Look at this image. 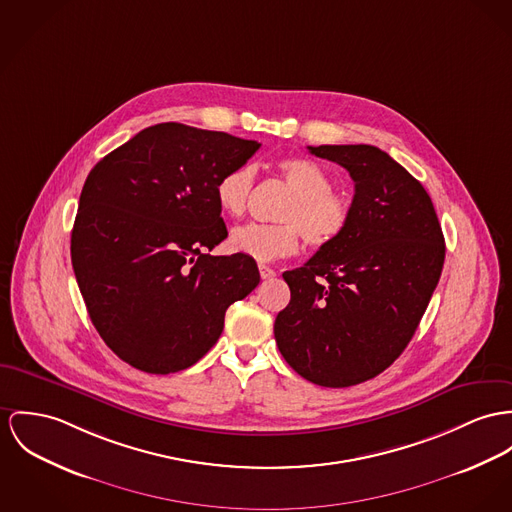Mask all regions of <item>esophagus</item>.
I'll list each match as a JSON object with an SVG mask.
<instances>
[{
  "label": "esophagus",
  "mask_w": 512,
  "mask_h": 512,
  "mask_svg": "<svg viewBox=\"0 0 512 512\" xmlns=\"http://www.w3.org/2000/svg\"><path fill=\"white\" fill-rule=\"evenodd\" d=\"M259 275H261V278H273L275 276V271L271 269V267H267V265H259Z\"/></svg>",
  "instance_id": "34e87169"
}]
</instances>
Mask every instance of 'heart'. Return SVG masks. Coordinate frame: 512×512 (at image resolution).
Listing matches in <instances>:
<instances>
[{"label":"heart","instance_id":"obj_1","mask_svg":"<svg viewBox=\"0 0 512 512\" xmlns=\"http://www.w3.org/2000/svg\"><path fill=\"white\" fill-rule=\"evenodd\" d=\"M278 171L292 191V200L280 212L284 224H245L239 226L230 245L236 253L257 261H275L294 255L300 234L314 247H323L343 236L353 218L351 200L333 191L331 175L312 159L286 158ZM255 183L253 165H239L224 173L216 185L218 206L228 216H241L249 206Z\"/></svg>","mask_w":512,"mask_h":512}]
</instances>
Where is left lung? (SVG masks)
Masks as SVG:
<instances>
[{"label": "left lung", "instance_id": "left-lung-1", "mask_svg": "<svg viewBox=\"0 0 512 512\" xmlns=\"http://www.w3.org/2000/svg\"><path fill=\"white\" fill-rule=\"evenodd\" d=\"M354 181L353 218L337 241L286 271L276 315L284 360L306 380L349 388L405 351L444 265V236L423 185L376 146H308Z\"/></svg>", "mask_w": 512, "mask_h": 512}]
</instances>
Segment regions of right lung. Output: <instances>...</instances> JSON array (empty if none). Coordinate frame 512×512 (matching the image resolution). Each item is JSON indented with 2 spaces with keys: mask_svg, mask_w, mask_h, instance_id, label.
Returning <instances> with one entry per match:
<instances>
[{
  "mask_svg": "<svg viewBox=\"0 0 512 512\" xmlns=\"http://www.w3.org/2000/svg\"><path fill=\"white\" fill-rule=\"evenodd\" d=\"M259 148L161 122L89 171L72 267L95 329L120 360L148 374L193 366L220 339L226 310L259 284L255 259L208 253L228 237L216 185Z\"/></svg>",
  "mask_w": 512,
  "mask_h": 512,
  "instance_id": "obj_1",
  "label": "right lung"
}]
</instances>
